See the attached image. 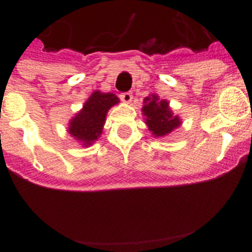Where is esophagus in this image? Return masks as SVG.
<instances>
[{"label": "esophagus", "instance_id": "esophagus-1", "mask_svg": "<svg viewBox=\"0 0 252 252\" xmlns=\"http://www.w3.org/2000/svg\"><path fill=\"white\" fill-rule=\"evenodd\" d=\"M120 98H121L122 102L125 103H130L131 99H132V93L131 92H124L120 94Z\"/></svg>", "mask_w": 252, "mask_h": 252}]
</instances>
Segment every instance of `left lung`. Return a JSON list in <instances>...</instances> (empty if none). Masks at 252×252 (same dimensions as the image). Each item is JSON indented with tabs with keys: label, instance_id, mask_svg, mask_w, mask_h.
Listing matches in <instances>:
<instances>
[{
	"label": "left lung",
	"instance_id": "obj_1",
	"mask_svg": "<svg viewBox=\"0 0 252 252\" xmlns=\"http://www.w3.org/2000/svg\"><path fill=\"white\" fill-rule=\"evenodd\" d=\"M142 112L146 116L149 130L153 131L155 136H165L166 133H170L180 125L179 119L173 116L169 110L168 102L164 99L159 101L157 95H153L151 98L146 97Z\"/></svg>",
	"mask_w": 252,
	"mask_h": 252
}]
</instances>
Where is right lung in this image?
<instances>
[{
    "label": "right lung",
    "mask_w": 252,
    "mask_h": 252,
    "mask_svg": "<svg viewBox=\"0 0 252 252\" xmlns=\"http://www.w3.org/2000/svg\"><path fill=\"white\" fill-rule=\"evenodd\" d=\"M117 102L119 98L112 93L94 92L84 103L83 110L72 120L69 133L83 145H91L101 135L107 111Z\"/></svg>",
    "instance_id": "add662e5"
}]
</instances>
